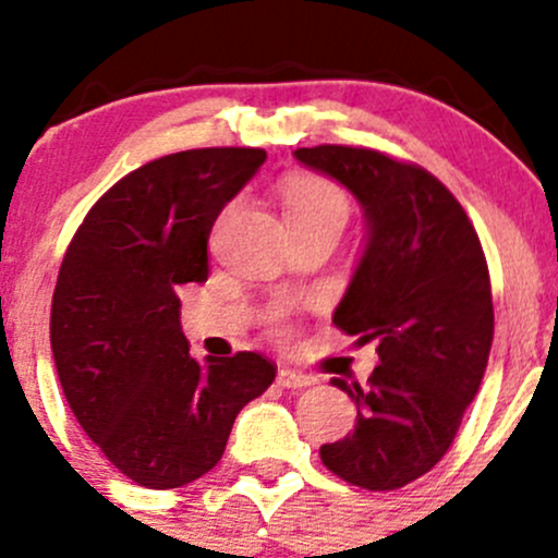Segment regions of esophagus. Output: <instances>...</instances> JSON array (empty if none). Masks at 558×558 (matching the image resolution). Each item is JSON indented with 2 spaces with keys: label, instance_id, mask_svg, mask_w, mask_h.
Masks as SVG:
<instances>
[{
  "label": "esophagus",
  "instance_id": "34e87169",
  "mask_svg": "<svg viewBox=\"0 0 558 558\" xmlns=\"http://www.w3.org/2000/svg\"><path fill=\"white\" fill-rule=\"evenodd\" d=\"M317 378L315 376H307V373H299V371H291V368H280L278 371V384L286 389H304V387H312Z\"/></svg>",
  "mask_w": 558,
  "mask_h": 558
}]
</instances>
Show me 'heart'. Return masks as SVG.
Returning a JSON list of instances; mask_svg holds the SVG:
<instances>
[{"instance_id":"b5f03b06","label":"heart","mask_w":558,"mask_h":558,"mask_svg":"<svg viewBox=\"0 0 558 558\" xmlns=\"http://www.w3.org/2000/svg\"><path fill=\"white\" fill-rule=\"evenodd\" d=\"M286 219L291 228L333 225L344 230L349 219V198L336 182L315 174H296L283 187Z\"/></svg>"}]
</instances>
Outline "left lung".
I'll return each mask as SVG.
<instances>
[{"instance_id":"1","label":"left lung","mask_w":558,"mask_h":558,"mask_svg":"<svg viewBox=\"0 0 558 558\" xmlns=\"http://www.w3.org/2000/svg\"><path fill=\"white\" fill-rule=\"evenodd\" d=\"M354 195L365 246L333 312L336 328L376 341L368 384L330 378L357 424L323 445V463L363 489H400L456 439L493 347V293L480 238L437 177L368 148L293 150Z\"/></svg>"}]
</instances>
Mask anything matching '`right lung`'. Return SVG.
I'll use <instances>...</instances> for the list:
<instances>
[{
  "label": "right lung",
  "mask_w": 558,
  "mask_h": 558,
  "mask_svg": "<svg viewBox=\"0 0 558 558\" xmlns=\"http://www.w3.org/2000/svg\"><path fill=\"white\" fill-rule=\"evenodd\" d=\"M265 161L259 148H204L134 169L92 206L60 265V387L92 442L143 487L217 466L235 415L275 381L256 352L190 357L177 299L209 278L214 222Z\"/></svg>",
  "instance_id": "add662e5"
}]
</instances>
